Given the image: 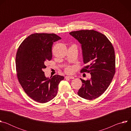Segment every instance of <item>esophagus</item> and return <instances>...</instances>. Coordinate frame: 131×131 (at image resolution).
<instances>
[{"mask_svg":"<svg viewBox=\"0 0 131 131\" xmlns=\"http://www.w3.org/2000/svg\"><path fill=\"white\" fill-rule=\"evenodd\" d=\"M65 78L67 79V78H68V79H74V77L73 76H67L65 77Z\"/></svg>","mask_w":131,"mask_h":131,"instance_id":"obj_1","label":"esophagus"}]
</instances>
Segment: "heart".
<instances>
[{
	"instance_id": "obj_1",
	"label": "heart",
	"mask_w": 131,
	"mask_h": 131,
	"mask_svg": "<svg viewBox=\"0 0 131 131\" xmlns=\"http://www.w3.org/2000/svg\"><path fill=\"white\" fill-rule=\"evenodd\" d=\"M74 70H75V67L74 66H68L65 68L64 71L66 73L70 74L72 73Z\"/></svg>"
}]
</instances>
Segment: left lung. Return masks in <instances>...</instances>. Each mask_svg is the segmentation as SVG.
Wrapping results in <instances>:
<instances>
[{
    "label": "left lung",
    "mask_w": 131,
    "mask_h": 131,
    "mask_svg": "<svg viewBox=\"0 0 131 131\" xmlns=\"http://www.w3.org/2000/svg\"><path fill=\"white\" fill-rule=\"evenodd\" d=\"M81 44L83 62L88 64L80 71L90 73L91 78L84 80L79 90V96L88 100L95 99L109 86L116 72L114 47L104 34L94 30H80L69 32Z\"/></svg>",
    "instance_id": "obj_1"
}]
</instances>
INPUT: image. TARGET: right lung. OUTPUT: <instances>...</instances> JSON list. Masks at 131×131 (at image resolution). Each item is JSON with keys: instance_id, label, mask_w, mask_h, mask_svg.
<instances>
[{"instance_id": "obj_1", "label": "right lung", "mask_w": 131, "mask_h": 131, "mask_svg": "<svg viewBox=\"0 0 131 131\" xmlns=\"http://www.w3.org/2000/svg\"><path fill=\"white\" fill-rule=\"evenodd\" d=\"M61 39L55 34L35 33L25 38L18 48L15 64L18 81L27 95L40 103L49 102L57 94L58 85L64 79L54 75L46 78L45 64L52 58L53 42Z\"/></svg>"}]
</instances>
